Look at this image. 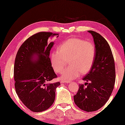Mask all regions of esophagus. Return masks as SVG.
I'll return each instance as SVG.
<instances>
[{
	"instance_id": "obj_1",
	"label": "esophagus",
	"mask_w": 125,
	"mask_h": 125,
	"mask_svg": "<svg viewBox=\"0 0 125 125\" xmlns=\"http://www.w3.org/2000/svg\"><path fill=\"white\" fill-rule=\"evenodd\" d=\"M70 83V81H67V80H61V83Z\"/></svg>"
}]
</instances>
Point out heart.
Listing matches in <instances>:
<instances>
[{"instance_id":"1","label":"heart","mask_w":125,"mask_h":125,"mask_svg":"<svg viewBox=\"0 0 125 125\" xmlns=\"http://www.w3.org/2000/svg\"><path fill=\"white\" fill-rule=\"evenodd\" d=\"M96 49L92 42L79 38H70L61 42L59 51L53 52L50 56L54 71L61 73L69 60L70 65L63 71L61 78L76 79L91 70L95 62Z\"/></svg>"}]
</instances>
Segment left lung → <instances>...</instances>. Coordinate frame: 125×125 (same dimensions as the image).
<instances>
[{
    "mask_svg": "<svg viewBox=\"0 0 125 125\" xmlns=\"http://www.w3.org/2000/svg\"><path fill=\"white\" fill-rule=\"evenodd\" d=\"M93 36L96 49L95 62L90 71L83 77L89 83L79 85L73 96L75 104L87 112L97 111L108 101L114 90L116 79L115 66L112 51L104 38L89 30Z\"/></svg>",
    "mask_w": 125,
    "mask_h": 125,
    "instance_id": "1",
    "label": "left lung"
}]
</instances>
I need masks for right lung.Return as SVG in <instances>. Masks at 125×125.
I'll return each instance as SVG.
<instances>
[{
  "label": "right lung",
  "mask_w": 125,
  "mask_h": 125,
  "mask_svg": "<svg viewBox=\"0 0 125 125\" xmlns=\"http://www.w3.org/2000/svg\"><path fill=\"white\" fill-rule=\"evenodd\" d=\"M59 34L39 32L28 38L18 50L14 66L15 89L18 97L32 112L48 109L55 101L60 82L49 83L56 78L49 58L54 42L49 39ZM37 56V59H33Z\"/></svg>",
  "instance_id": "right-lung-1"
}]
</instances>
